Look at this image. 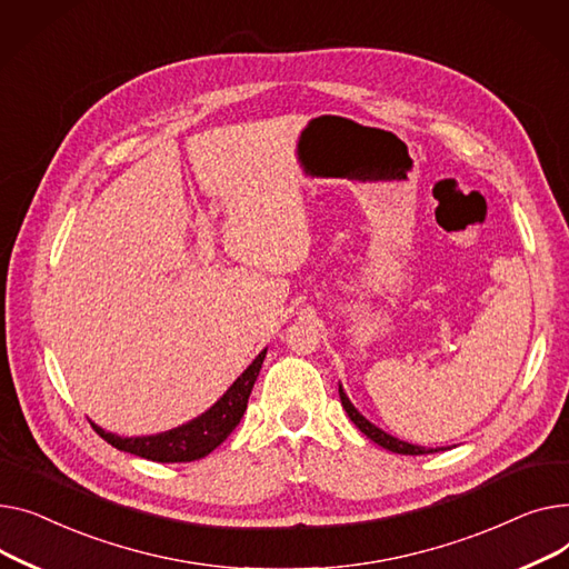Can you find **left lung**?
<instances>
[{
    "label": "left lung",
    "mask_w": 569,
    "mask_h": 569,
    "mask_svg": "<svg viewBox=\"0 0 569 569\" xmlns=\"http://www.w3.org/2000/svg\"><path fill=\"white\" fill-rule=\"evenodd\" d=\"M340 399H342V407L347 411V416L351 418V422L365 433L367 439H372L375 443H379L381 448L390 450V452H397V455H429V452H439L443 448H422V446H413V443H407V441H399L395 437H390V433H386L383 429H379L377 425H372L370 420H367L353 405L351 399L347 397L345 388L340 386Z\"/></svg>",
    "instance_id": "1"
}]
</instances>
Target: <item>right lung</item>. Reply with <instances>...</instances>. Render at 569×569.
Masks as SVG:
<instances>
[{
  "mask_svg": "<svg viewBox=\"0 0 569 569\" xmlns=\"http://www.w3.org/2000/svg\"><path fill=\"white\" fill-rule=\"evenodd\" d=\"M263 358H266V349L248 365V370L229 386V390L207 413L197 416L194 420L181 427L153 433V437H117V433L100 429L93 422L91 427L96 429L98 437L106 439L112 448L151 459V461L181 463V461L202 459L209 452H213L241 422Z\"/></svg>",
  "mask_w": 569,
  "mask_h": 569,
  "instance_id": "1",
  "label": "right lung"
}]
</instances>
